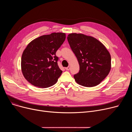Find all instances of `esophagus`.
<instances>
[{"instance_id": "34e87169", "label": "esophagus", "mask_w": 132, "mask_h": 132, "mask_svg": "<svg viewBox=\"0 0 132 132\" xmlns=\"http://www.w3.org/2000/svg\"><path fill=\"white\" fill-rule=\"evenodd\" d=\"M65 69H66V70H67V71L70 70V66H68V67H65Z\"/></svg>"}]
</instances>
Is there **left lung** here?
Wrapping results in <instances>:
<instances>
[{
	"mask_svg": "<svg viewBox=\"0 0 132 132\" xmlns=\"http://www.w3.org/2000/svg\"><path fill=\"white\" fill-rule=\"evenodd\" d=\"M67 40L77 57L80 71L74 75L78 84L87 87L99 85L111 70V55L101 42L81 34H69Z\"/></svg>",
	"mask_w": 132,
	"mask_h": 132,
	"instance_id": "left-lung-1",
	"label": "left lung"
}]
</instances>
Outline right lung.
Segmentation results:
<instances>
[{"label":"right lung","mask_w":132,"mask_h":132,"mask_svg":"<svg viewBox=\"0 0 132 132\" xmlns=\"http://www.w3.org/2000/svg\"><path fill=\"white\" fill-rule=\"evenodd\" d=\"M65 38V33L53 32L35 39L27 45L22 55L21 70L31 85L47 88L57 82L62 71L55 53Z\"/></svg>","instance_id":"obj_1"}]
</instances>
